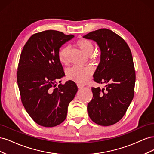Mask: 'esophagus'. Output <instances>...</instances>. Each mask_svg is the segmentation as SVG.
<instances>
[{
	"label": "esophagus",
	"instance_id": "34e87169",
	"mask_svg": "<svg viewBox=\"0 0 154 154\" xmlns=\"http://www.w3.org/2000/svg\"><path fill=\"white\" fill-rule=\"evenodd\" d=\"M77 86H78V87L79 88H83V87H84V86H83V85L80 84V83H78V84H77Z\"/></svg>",
	"mask_w": 154,
	"mask_h": 154
}]
</instances>
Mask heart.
<instances>
[{"label": "heart", "mask_w": 154, "mask_h": 154, "mask_svg": "<svg viewBox=\"0 0 154 154\" xmlns=\"http://www.w3.org/2000/svg\"><path fill=\"white\" fill-rule=\"evenodd\" d=\"M76 45L83 53L88 56L91 55L94 51V45L89 40L81 38L76 42ZM68 47H64L59 51L58 58L60 62L62 63L67 64L68 63ZM92 73L93 69L90 66H73L67 71V76L70 80L80 83H84L91 78Z\"/></svg>", "instance_id": "1"}]
</instances>
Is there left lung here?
I'll return each instance as SVG.
<instances>
[{
  "mask_svg": "<svg viewBox=\"0 0 154 154\" xmlns=\"http://www.w3.org/2000/svg\"><path fill=\"white\" fill-rule=\"evenodd\" d=\"M83 38L99 46L100 62L93 75L105 88L92 87V100L87 105L92 122L101 126L118 122L133 100L136 72L131 51L126 42L110 29L92 31Z\"/></svg>",
  "mask_w": 154,
  "mask_h": 154,
  "instance_id": "left-lung-1",
  "label": "left lung"
}]
</instances>
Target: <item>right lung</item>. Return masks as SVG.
I'll return each mask as SVG.
<instances>
[{
	"mask_svg": "<svg viewBox=\"0 0 154 154\" xmlns=\"http://www.w3.org/2000/svg\"><path fill=\"white\" fill-rule=\"evenodd\" d=\"M74 37L54 30L38 32L30 37L21 53L17 78L22 103L42 127H53L66 119L69 104L78 91L71 80L57 87V80L65 76L60 48Z\"/></svg>",
	"mask_w": 154,
	"mask_h": 154,
	"instance_id": "obj_1",
	"label": "right lung"
}]
</instances>
